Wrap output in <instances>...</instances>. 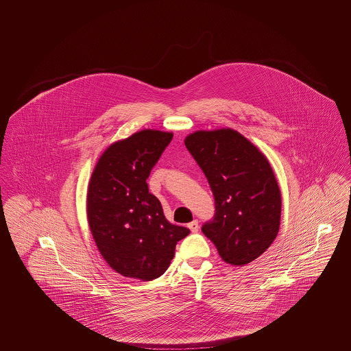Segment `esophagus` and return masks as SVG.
<instances>
[{"label":"esophagus","instance_id":"34e87169","mask_svg":"<svg viewBox=\"0 0 351 351\" xmlns=\"http://www.w3.org/2000/svg\"><path fill=\"white\" fill-rule=\"evenodd\" d=\"M188 229H189L192 233H197V232H199V221L195 219V221L189 222V223H188Z\"/></svg>","mask_w":351,"mask_h":351}]
</instances>
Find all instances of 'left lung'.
I'll list each match as a JSON object with an SVG mask.
<instances>
[{
  "label": "left lung",
  "mask_w": 351,
  "mask_h": 351,
  "mask_svg": "<svg viewBox=\"0 0 351 351\" xmlns=\"http://www.w3.org/2000/svg\"><path fill=\"white\" fill-rule=\"evenodd\" d=\"M215 196L216 215L202 233L229 265L255 261L275 241L280 189L267 158L233 129L199 130L184 139Z\"/></svg>",
  "instance_id": "8db88e82"
}]
</instances>
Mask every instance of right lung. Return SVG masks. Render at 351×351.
Segmentation results:
<instances>
[{
  "label": "right lung",
  "mask_w": 351,
  "mask_h": 351,
  "mask_svg": "<svg viewBox=\"0 0 351 351\" xmlns=\"http://www.w3.org/2000/svg\"><path fill=\"white\" fill-rule=\"evenodd\" d=\"M173 134L145 129L112 143L92 172L86 216L105 262L126 278L150 282L167 269L189 234L169 223L146 183Z\"/></svg>",
  "instance_id": "add662e5"
}]
</instances>
